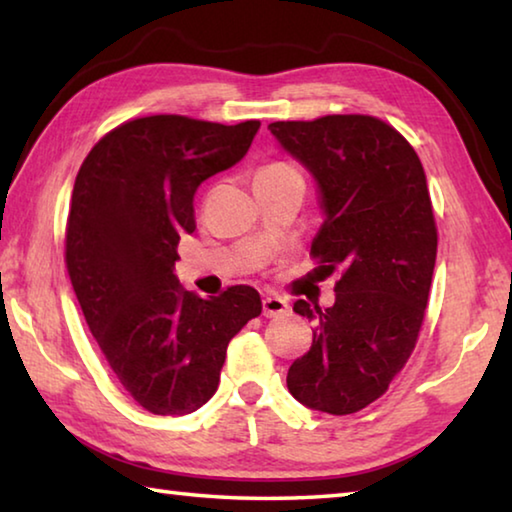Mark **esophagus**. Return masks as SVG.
Instances as JSON below:
<instances>
[{
    "instance_id": "34e87169",
    "label": "esophagus",
    "mask_w": 512,
    "mask_h": 512,
    "mask_svg": "<svg viewBox=\"0 0 512 512\" xmlns=\"http://www.w3.org/2000/svg\"><path fill=\"white\" fill-rule=\"evenodd\" d=\"M262 309L266 318H277L289 314V302L280 296H266L262 300Z\"/></svg>"
}]
</instances>
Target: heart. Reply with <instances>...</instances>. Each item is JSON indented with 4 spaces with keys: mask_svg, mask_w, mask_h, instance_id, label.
<instances>
[{
    "mask_svg": "<svg viewBox=\"0 0 512 512\" xmlns=\"http://www.w3.org/2000/svg\"><path fill=\"white\" fill-rule=\"evenodd\" d=\"M266 169H289L287 164H271V167H266Z\"/></svg>",
    "mask_w": 512,
    "mask_h": 512,
    "instance_id": "b5f03b06",
    "label": "heart"
}]
</instances>
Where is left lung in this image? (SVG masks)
<instances>
[{
  "label": "left lung",
  "instance_id": "left-lung-1",
  "mask_svg": "<svg viewBox=\"0 0 512 512\" xmlns=\"http://www.w3.org/2000/svg\"><path fill=\"white\" fill-rule=\"evenodd\" d=\"M268 131L316 183L323 225L311 255L332 275V307L293 302L314 323L287 386L314 411L348 415L386 393L418 339L436 266V221L422 162L368 115L275 121Z\"/></svg>",
  "mask_w": 512,
  "mask_h": 512
}]
</instances>
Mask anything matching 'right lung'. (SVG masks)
Listing matches in <instances>:
<instances>
[{
  "instance_id": "1",
  "label": "right lung",
  "mask_w": 512,
  "mask_h": 512,
  "mask_svg": "<svg viewBox=\"0 0 512 512\" xmlns=\"http://www.w3.org/2000/svg\"><path fill=\"white\" fill-rule=\"evenodd\" d=\"M259 121L237 126L180 115L126 121L94 144L76 176L67 271L85 323L133 400L187 415L219 386L225 350L262 314L253 287L198 298L176 277L203 180L244 158Z\"/></svg>"
}]
</instances>
